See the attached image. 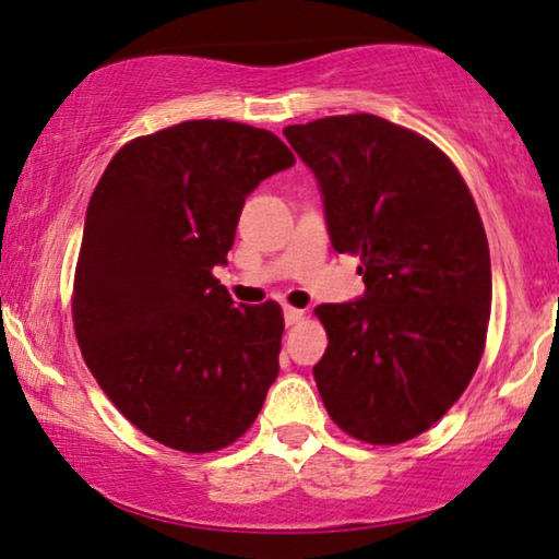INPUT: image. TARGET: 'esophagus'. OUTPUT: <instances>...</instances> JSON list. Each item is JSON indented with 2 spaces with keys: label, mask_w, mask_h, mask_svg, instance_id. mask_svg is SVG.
Listing matches in <instances>:
<instances>
[{
  "label": "esophagus",
  "mask_w": 559,
  "mask_h": 559,
  "mask_svg": "<svg viewBox=\"0 0 559 559\" xmlns=\"http://www.w3.org/2000/svg\"><path fill=\"white\" fill-rule=\"evenodd\" d=\"M283 319H286L288 326L290 324H298V321L304 319V311L301 309H294V306H286V309H283Z\"/></svg>",
  "instance_id": "34e87169"
}]
</instances>
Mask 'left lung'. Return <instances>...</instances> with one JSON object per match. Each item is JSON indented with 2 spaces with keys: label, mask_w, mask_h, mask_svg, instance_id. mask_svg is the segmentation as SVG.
I'll return each mask as SVG.
<instances>
[{
  "label": "left lung",
  "mask_w": 559,
  "mask_h": 559,
  "mask_svg": "<svg viewBox=\"0 0 559 559\" xmlns=\"http://www.w3.org/2000/svg\"><path fill=\"white\" fill-rule=\"evenodd\" d=\"M317 177L336 253L359 255L365 296L321 304L313 365L326 413L352 438L405 443L468 388L491 313L484 223L453 162L372 114L283 129Z\"/></svg>",
  "instance_id": "obj_1"
}]
</instances>
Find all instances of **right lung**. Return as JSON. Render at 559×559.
Here are the masks:
<instances>
[{
	"mask_svg": "<svg viewBox=\"0 0 559 559\" xmlns=\"http://www.w3.org/2000/svg\"><path fill=\"white\" fill-rule=\"evenodd\" d=\"M294 154L276 133L185 121L119 148L85 212L73 324L100 390L185 453L230 445L278 377L283 311L235 306L212 276L242 204Z\"/></svg>",
	"mask_w": 559,
	"mask_h": 559,
	"instance_id": "1",
	"label": "right lung"
}]
</instances>
